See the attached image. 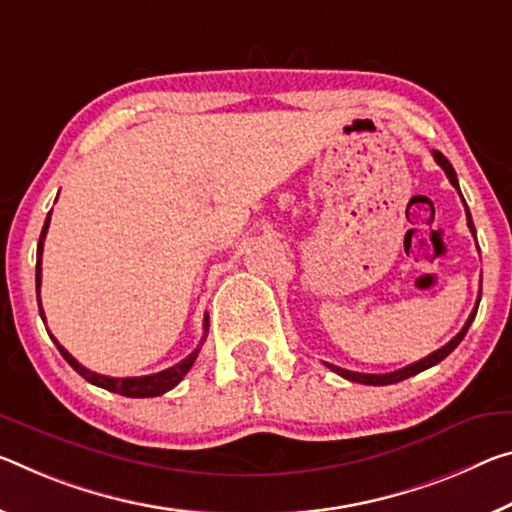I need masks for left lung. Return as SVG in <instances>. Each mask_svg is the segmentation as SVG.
Segmentation results:
<instances>
[{"mask_svg":"<svg viewBox=\"0 0 512 512\" xmlns=\"http://www.w3.org/2000/svg\"><path fill=\"white\" fill-rule=\"evenodd\" d=\"M433 157H435L437 164H440V166L444 168V173H446V177H449V182H451L453 186H456V191L460 193L456 170H453V166L449 164V159H446L444 154H442V152H437V150H433ZM460 196H462V193H460ZM462 202H465V198H462ZM465 207H467V205H465ZM467 225H469V230H472V234L476 237L474 221H472V214H469V209H467ZM478 300H481V296H478ZM478 300H476L474 312L469 314L467 323H465V326H462V330L458 332V335L453 337L449 344H444L442 348H437L435 353L426 355L424 360L412 362V364H408V367H403V369H399V371H392V373H358V371H348V369H342V367H335V364H328V362H326V367H328V369H332L335 373H339V376H342V378H346V380H353V383H362V385H394V383H401V380L410 378V376H415V373H419V371L435 367L437 362H442V360L446 358V355H449V353L453 351V348H456V346L462 342V337L467 335V330H469V326H472V321H474V316H476Z\"/></svg>","mask_w":512,"mask_h":512,"instance_id":"left-lung-1","label":"left lung"}]
</instances>
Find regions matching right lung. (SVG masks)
<instances>
[{
	"label": "right lung",
	"mask_w": 512,
	"mask_h": 512,
	"mask_svg": "<svg viewBox=\"0 0 512 512\" xmlns=\"http://www.w3.org/2000/svg\"><path fill=\"white\" fill-rule=\"evenodd\" d=\"M50 216H52V212L47 214V218H45L43 232H40V239H38V253H36V296H38V310H40V316H43V321H45V312H43V305H40V262H43V243H45L47 227H50ZM207 326H209V319L205 316V335H202V342L207 339ZM202 342H200V346H202ZM54 344H56V348H59V353L63 355V358H66V362L79 373L81 378H86L91 385L109 389V392H113V394L129 396V399H148V396L166 394L168 389H173L186 376V373H189V369L193 367V362H196L198 353H200V346H198L196 351H193L191 355H186V358L182 362H177L175 367L164 369L159 373H150V376L111 378V376H102V373H95L91 369H86L84 364H79L75 358H72V355L59 342H56V339H54Z\"/></svg>",
	"instance_id": "right-lung-1"
}]
</instances>
